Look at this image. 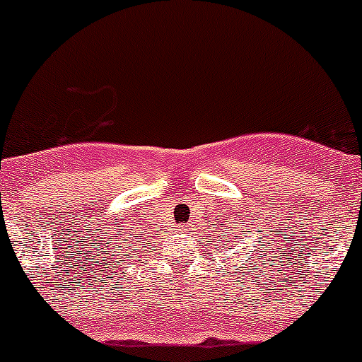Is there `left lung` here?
<instances>
[{
	"label": "left lung",
	"instance_id": "left-lung-1",
	"mask_svg": "<svg viewBox=\"0 0 362 362\" xmlns=\"http://www.w3.org/2000/svg\"><path fill=\"white\" fill-rule=\"evenodd\" d=\"M233 238H235V239H239V238H238V235H233ZM225 241H226V243H233V241H232V239H225ZM259 257H263V255H259ZM250 263H252V261H250Z\"/></svg>",
	"mask_w": 362,
	"mask_h": 362
}]
</instances>
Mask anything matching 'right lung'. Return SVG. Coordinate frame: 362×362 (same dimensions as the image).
<instances>
[{"label": "right lung", "mask_w": 362, "mask_h": 362, "mask_svg": "<svg viewBox=\"0 0 362 362\" xmlns=\"http://www.w3.org/2000/svg\"><path fill=\"white\" fill-rule=\"evenodd\" d=\"M136 239H141V233H139V235H136Z\"/></svg>", "instance_id": "1"}]
</instances>
